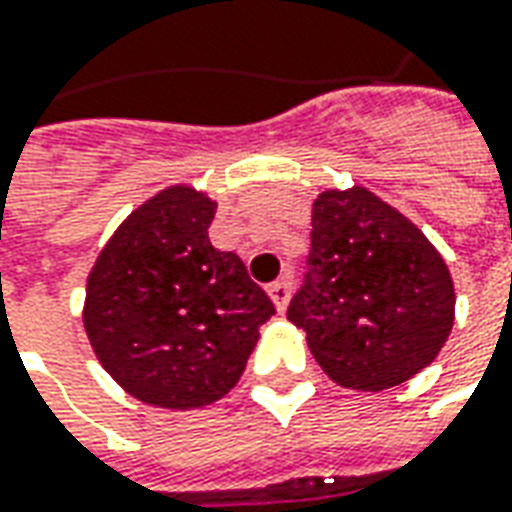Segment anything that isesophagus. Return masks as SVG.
<instances>
[{"label":"esophagus","instance_id":"esophagus-1","mask_svg":"<svg viewBox=\"0 0 512 512\" xmlns=\"http://www.w3.org/2000/svg\"><path fill=\"white\" fill-rule=\"evenodd\" d=\"M291 291H293V282L291 280H277L268 285V296L274 299V305L280 313L288 310V302H291Z\"/></svg>","mask_w":512,"mask_h":512}]
</instances>
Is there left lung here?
<instances>
[{
    "mask_svg": "<svg viewBox=\"0 0 512 512\" xmlns=\"http://www.w3.org/2000/svg\"><path fill=\"white\" fill-rule=\"evenodd\" d=\"M288 318L327 377L385 391L438 357L455 324V285L416 224L366 188L324 191L302 288Z\"/></svg>",
    "mask_w": 512,
    "mask_h": 512,
    "instance_id": "left-lung-1",
    "label": "left lung"
}]
</instances>
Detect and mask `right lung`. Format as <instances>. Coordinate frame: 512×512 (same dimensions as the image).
Segmentation results:
<instances>
[{
  "label": "right lung",
  "instance_id": "1",
  "mask_svg": "<svg viewBox=\"0 0 512 512\" xmlns=\"http://www.w3.org/2000/svg\"><path fill=\"white\" fill-rule=\"evenodd\" d=\"M213 216L205 194L166 188L130 213L88 274V341L146 405L188 410L230 393L274 316L244 260L210 244Z\"/></svg>",
  "mask_w": 512,
  "mask_h": 512
}]
</instances>
